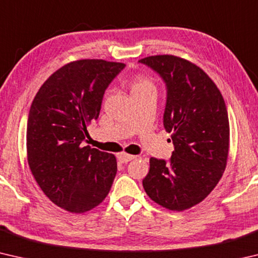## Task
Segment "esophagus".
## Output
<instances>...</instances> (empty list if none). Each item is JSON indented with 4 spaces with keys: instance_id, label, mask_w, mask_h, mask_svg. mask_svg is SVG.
<instances>
[{
    "instance_id": "1",
    "label": "esophagus",
    "mask_w": 258,
    "mask_h": 258,
    "mask_svg": "<svg viewBox=\"0 0 258 258\" xmlns=\"http://www.w3.org/2000/svg\"><path fill=\"white\" fill-rule=\"evenodd\" d=\"M134 158H135V156H133V155H128V154H119L118 155V160L123 164L128 163V161L133 160Z\"/></svg>"
}]
</instances>
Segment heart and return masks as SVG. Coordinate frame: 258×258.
Here are the masks:
<instances>
[{
    "label": "heart",
    "mask_w": 258,
    "mask_h": 258,
    "mask_svg": "<svg viewBox=\"0 0 258 258\" xmlns=\"http://www.w3.org/2000/svg\"><path fill=\"white\" fill-rule=\"evenodd\" d=\"M130 86H131V91H132V93L137 92V91H140V90L148 89V87H154L151 81L148 80V78H146V77H143V76L134 77L133 80L131 81Z\"/></svg>",
    "instance_id": "obj_1"
}]
</instances>
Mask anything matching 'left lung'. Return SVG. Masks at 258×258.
I'll list each match as a JSON object with an SVG mask.
<instances>
[{
  "label": "left lung",
  "instance_id": "1",
  "mask_svg": "<svg viewBox=\"0 0 258 258\" xmlns=\"http://www.w3.org/2000/svg\"><path fill=\"white\" fill-rule=\"evenodd\" d=\"M139 62L166 84L164 127L174 145L168 161L151 157L142 184L160 206L185 211L211 194L226 167L230 126L224 99L207 74L185 59L164 54Z\"/></svg>",
  "mask_w": 258,
  "mask_h": 258
}]
</instances>
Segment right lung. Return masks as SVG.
I'll list each match as a JSON object with an SVG mask.
<instances>
[{"label": "right lung", "mask_w": 258, "mask_h": 258, "mask_svg": "<svg viewBox=\"0 0 258 258\" xmlns=\"http://www.w3.org/2000/svg\"><path fill=\"white\" fill-rule=\"evenodd\" d=\"M124 63L84 59L47 78L33 100L27 121V159L42 191L56 206L81 214L110 191L116 157L84 147L86 126L98 119L104 91Z\"/></svg>", "instance_id": "obj_1"}]
</instances>
